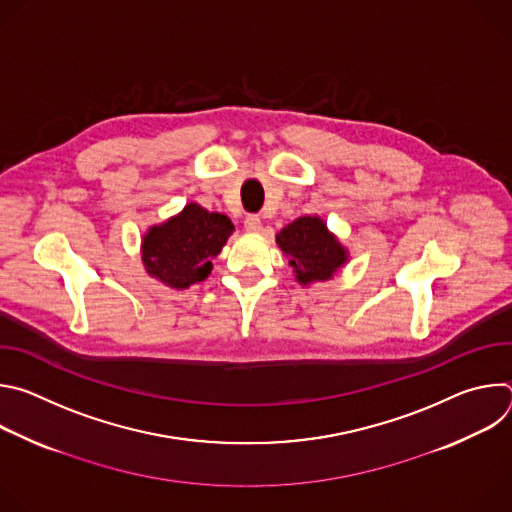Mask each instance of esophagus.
<instances>
[{"mask_svg": "<svg viewBox=\"0 0 512 512\" xmlns=\"http://www.w3.org/2000/svg\"><path fill=\"white\" fill-rule=\"evenodd\" d=\"M245 229L249 233H259L261 231V218H259V214H249L245 218Z\"/></svg>", "mask_w": 512, "mask_h": 512, "instance_id": "1", "label": "esophagus"}]
</instances>
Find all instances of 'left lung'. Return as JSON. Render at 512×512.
<instances>
[{
  "instance_id": "8db88e82",
  "label": "left lung",
  "mask_w": 512,
  "mask_h": 512,
  "mask_svg": "<svg viewBox=\"0 0 512 512\" xmlns=\"http://www.w3.org/2000/svg\"><path fill=\"white\" fill-rule=\"evenodd\" d=\"M277 245L291 257L289 265L300 283L324 281L346 261V251L316 216H302L287 225L277 235Z\"/></svg>"
}]
</instances>
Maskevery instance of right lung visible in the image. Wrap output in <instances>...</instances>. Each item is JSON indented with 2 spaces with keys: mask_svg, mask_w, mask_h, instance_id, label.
<instances>
[{
  "mask_svg": "<svg viewBox=\"0 0 512 512\" xmlns=\"http://www.w3.org/2000/svg\"><path fill=\"white\" fill-rule=\"evenodd\" d=\"M231 218L188 204L168 223L150 229L143 239V265L152 277L184 289L204 281L212 259L233 233Z\"/></svg>",
  "mask_w": 512,
  "mask_h": 512,
  "instance_id": "1",
  "label": "right lung"
}]
</instances>
